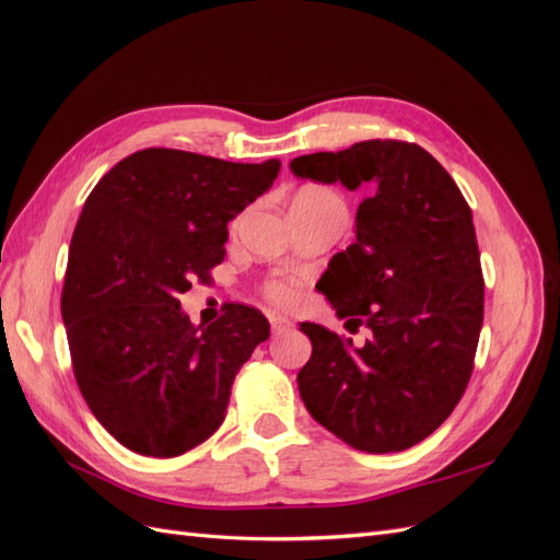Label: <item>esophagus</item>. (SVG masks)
Here are the masks:
<instances>
[{"mask_svg":"<svg viewBox=\"0 0 560 560\" xmlns=\"http://www.w3.org/2000/svg\"><path fill=\"white\" fill-rule=\"evenodd\" d=\"M268 319H270V329H273V334H284L294 327V322L280 313H270Z\"/></svg>","mask_w":560,"mask_h":560,"instance_id":"34e87169","label":"esophagus"}]
</instances>
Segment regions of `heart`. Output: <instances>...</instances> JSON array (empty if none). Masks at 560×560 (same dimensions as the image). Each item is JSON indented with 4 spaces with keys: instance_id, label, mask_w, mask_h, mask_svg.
I'll return each mask as SVG.
<instances>
[{
    "instance_id": "b5f03b06",
    "label": "heart",
    "mask_w": 560,
    "mask_h": 560,
    "mask_svg": "<svg viewBox=\"0 0 560 560\" xmlns=\"http://www.w3.org/2000/svg\"><path fill=\"white\" fill-rule=\"evenodd\" d=\"M292 208H306V210H322V208H334L343 212V202L334 191L325 189V186H306L301 189L292 202ZM266 294L278 301V303H290L294 299V290L284 282H270Z\"/></svg>"
}]
</instances>
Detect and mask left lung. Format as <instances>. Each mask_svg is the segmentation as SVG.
Here are the masks:
<instances>
[{"label": "left lung", "mask_w": 560, "mask_h": 560, "mask_svg": "<svg viewBox=\"0 0 560 560\" xmlns=\"http://www.w3.org/2000/svg\"><path fill=\"white\" fill-rule=\"evenodd\" d=\"M303 179L371 186L354 243L331 257L317 290L338 317L371 336L354 348L301 322L313 354L299 371L308 413L348 446L406 451L430 436L465 395L483 325V273L471 210L425 149L366 140L290 163Z\"/></svg>", "instance_id": "obj_1"}]
</instances>
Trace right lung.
I'll list each match as a JSON object with an SVG mask.
<instances>
[{
    "label": "right lung",
    "mask_w": 560,
    "mask_h": 560,
    "mask_svg": "<svg viewBox=\"0 0 560 560\" xmlns=\"http://www.w3.org/2000/svg\"><path fill=\"white\" fill-rule=\"evenodd\" d=\"M278 173V159L231 163L151 147L118 161L83 202L62 322L81 395L126 448L175 457L224 422L235 374L270 325L245 303L194 325L179 294L224 261L229 222Z\"/></svg>",
    "instance_id": "obj_1"
}]
</instances>
